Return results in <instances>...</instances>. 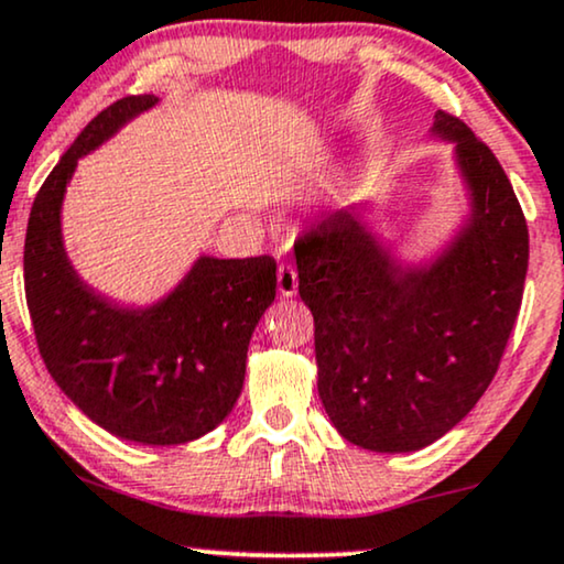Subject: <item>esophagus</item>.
Listing matches in <instances>:
<instances>
[{"instance_id": "obj_1", "label": "esophagus", "mask_w": 564, "mask_h": 564, "mask_svg": "<svg viewBox=\"0 0 564 564\" xmlns=\"http://www.w3.org/2000/svg\"><path fill=\"white\" fill-rule=\"evenodd\" d=\"M276 288H280L282 297H292L297 292V272L292 264H280L276 269Z\"/></svg>"}]
</instances>
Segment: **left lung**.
I'll use <instances>...</instances> for the list:
<instances>
[{
	"label": "left lung",
	"mask_w": 564,
	"mask_h": 564,
	"mask_svg": "<svg viewBox=\"0 0 564 564\" xmlns=\"http://www.w3.org/2000/svg\"><path fill=\"white\" fill-rule=\"evenodd\" d=\"M433 134L453 142L469 215L430 264H399L360 207L295 246L318 397L345 441L376 453L425 448L471 412L523 300L529 228L506 171L456 116L437 111Z\"/></svg>",
	"instance_id": "1"
}]
</instances>
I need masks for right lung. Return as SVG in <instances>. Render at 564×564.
Instances as JSON below:
<instances>
[{"mask_svg": "<svg viewBox=\"0 0 564 564\" xmlns=\"http://www.w3.org/2000/svg\"><path fill=\"white\" fill-rule=\"evenodd\" d=\"M155 104V95H127L79 131L35 194L23 269L35 341L58 389L116 437L181 445L236 406L248 341L274 303L276 264L272 256H199L148 308H123L79 280L62 240V202L77 160Z\"/></svg>", "mask_w": 564, "mask_h": 564, "instance_id": "obj_1", "label": "right lung"}]
</instances>
